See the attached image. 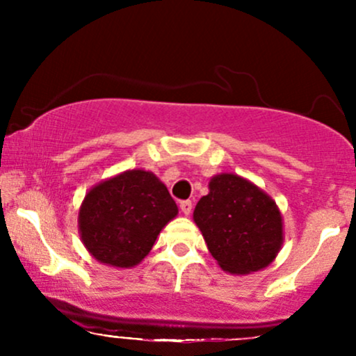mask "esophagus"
<instances>
[{
  "mask_svg": "<svg viewBox=\"0 0 356 356\" xmlns=\"http://www.w3.org/2000/svg\"><path fill=\"white\" fill-rule=\"evenodd\" d=\"M181 211H182L186 216H189L191 212H192V202H191V201H182V202H181Z\"/></svg>",
  "mask_w": 356,
  "mask_h": 356,
  "instance_id": "esophagus-1",
  "label": "esophagus"
}]
</instances>
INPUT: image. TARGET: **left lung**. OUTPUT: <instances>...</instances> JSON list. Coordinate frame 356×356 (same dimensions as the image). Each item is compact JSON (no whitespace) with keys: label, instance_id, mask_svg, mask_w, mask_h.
Returning <instances> with one entry per match:
<instances>
[{"label":"left lung","instance_id":"obj_1","mask_svg":"<svg viewBox=\"0 0 356 356\" xmlns=\"http://www.w3.org/2000/svg\"><path fill=\"white\" fill-rule=\"evenodd\" d=\"M194 222L220 269L231 275L261 271L284 241L283 216L271 195L238 174H218L199 199Z\"/></svg>","mask_w":356,"mask_h":356}]
</instances>
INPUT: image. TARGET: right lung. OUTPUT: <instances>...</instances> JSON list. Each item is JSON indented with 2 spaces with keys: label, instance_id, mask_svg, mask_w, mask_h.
Listing matches in <instances>:
<instances>
[{
  "label": "right lung",
  "instance_id": "obj_1",
  "mask_svg": "<svg viewBox=\"0 0 356 356\" xmlns=\"http://www.w3.org/2000/svg\"><path fill=\"white\" fill-rule=\"evenodd\" d=\"M177 212L157 175L144 169L125 170L85 194L79 211L80 239L99 263L129 269L149 254Z\"/></svg>",
  "mask_w": 356,
  "mask_h": 356
}]
</instances>
